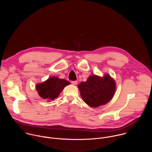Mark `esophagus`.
<instances>
[{
    "label": "esophagus",
    "mask_w": 152,
    "mask_h": 152,
    "mask_svg": "<svg viewBox=\"0 0 152 152\" xmlns=\"http://www.w3.org/2000/svg\"><path fill=\"white\" fill-rule=\"evenodd\" d=\"M72 84H73V85H77V81H72Z\"/></svg>",
    "instance_id": "esophagus-1"
}]
</instances>
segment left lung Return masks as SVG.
Masks as SVG:
<instances>
[{"label":"left lung","instance_id":"1","mask_svg":"<svg viewBox=\"0 0 152 152\" xmlns=\"http://www.w3.org/2000/svg\"><path fill=\"white\" fill-rule=\"evenodd\" d=\"M77 87L83 102L91 107H97L107 103L113 98L116 83L108 74L103 77L93 75L86 82H82Z\"/></svg>","mask_w":152,"mask_h":152}]
</instances>
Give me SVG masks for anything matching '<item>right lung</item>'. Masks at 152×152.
Masks as SVG:
<instances>
[{"label": "right lung", "mask_w": 152, "mask_h": 152, "mask_svg": "<svg viewBox=\"0 0 152 152\" xmlns=\"http://www.w3.org/2000/svg\"><path fill=\"white\" fill-rule=\"evenodd\" d=\"M70 84L69 82L64 79L52 76L45 82L37 84L36 90L41 98L50 100L58 97L65 86Z\"/></svg>", "instance_id": "add662e5"}]
</instances>
